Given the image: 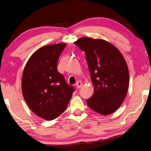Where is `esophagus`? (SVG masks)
Returning <instances> with one entry per match:
<instances>
[{"label": "esophagus", "instance_id": "1", "mask_svg": "<svg viewBox=\"0 0 151 151\" xmlns=\"http://www.w3.org/2000/svg\"><path fill=\"white\" fill-rule=\"evenodd\" d=\"M82 86H83V83H82L81 81L76 82V88H80Z\"/></svg>", "mask_w": 151, "mask_h": 151}]
</instances>
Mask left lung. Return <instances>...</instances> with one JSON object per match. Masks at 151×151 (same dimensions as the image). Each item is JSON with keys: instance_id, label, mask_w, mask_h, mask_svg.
<instances>
[{"instance_id": "obj_1", "label": "left lung", "mask_w": 151, "mask_h": 151, "mask_svg": "<svg viewBox=\"0 0 151 151\" xmlns=\"http://www.w3.org/2000/svg\"><path fill=\"white\" fill-rule=\"evenodd\" d=\"M74 43L85 51L94 86L87 104L103 115L113 113L123 102L129 85V73L123 56L104 40L82 37Z\"/></svg>"}]
</instances>
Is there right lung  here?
Returning a JSON list of instances; mask_svg holds the SVG:
<instances>
[{"label": "right lung", "mask_w": 151, "mask_h": 151, "mask_svg": "<svg viewBox=\"0 0 151 151\" xmlns=\"http://www.w3.org/2000/svg\"><path fill=\"white\" fill-rule=\"evenodd\" d=\"M65 43L47 45L38 49L25 65L22 91L35 114L52 121L65 111L75 88L66 83L57 70V62Z\"/></svg>", "instance_id": "add662e5"}]
</instances>
